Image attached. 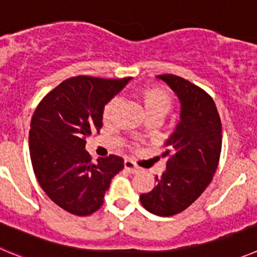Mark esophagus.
<instances>
[{
  "label": "esophagus",
  "mask_w": 257,
  "mask_h": 257,
  "mask_svg": "<svg viewBox=\"0 0 257 257\" xmlns=\"http://www.w3.org/2000/svg\"><path fill=\"white\" fill-rule=\"evenodd\" d=\"M124 169H125L126 172L131 173V174H136V173H138L141 170L140 166H137L136 164L133 163V161H131V160L124 161Z\"/></svg>",
  "instance_id": "obj_1"
}]
</instances>
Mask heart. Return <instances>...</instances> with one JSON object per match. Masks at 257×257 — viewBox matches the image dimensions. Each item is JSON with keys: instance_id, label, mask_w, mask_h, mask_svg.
<instances>
[{"instance_id": "heart-1", "label": "heart", "mask_w": 257, "mask_h": 257, "mask_svg": "<svg viewBox=\"0 0 257 257\" xmlns=\"http://www.w3.org/2000/svg\"><path fill=\"white\" fill-rule=\"evenodd\" d=\"M138 101L141 102L143 111H145L146 116L150 115H160V116H165L169 112V110L172 108V98L169 97V94L165 91L156 87H146L142 88L137 94ZM117 101L111 100L107 102L102 112V117L105 121L112 117L115 108H116Z\"/></svg>"}]
</instances>
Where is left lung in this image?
<instances>
[{
    "mask_svg": "<svg viewBox=\"0 0 257 257\" xmlns=\"http://www.w3.org/2000/svg\"><path fill=\"white\" fill-rule=\"evenodd\" d=\"M157 78L180 101V120L166 140V170L141 203L159 216H172L195 202L211 182L221 152V121L214 100L193 83L163 74Z\"/></svg>",
    "mask_w": 257,
    "mask_h": 257,
    "instance_id": "obj_1",
    "label": "left lung"
}]
</instances>
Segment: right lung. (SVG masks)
<instances>
[{
  "instance_id": "obj_1",
  "label": "right lung",
  "mask_w": 257,
  "mask_h": 257,
  "mask_svg": "<svg viewBox=\"0 0 257 257\" xmlns=\"http://www.w3.org/2000/svg\"><path fill=\"white\" fill-rule=\"evenodd\" d=\"M132 78H69L43 97L29 131L34 174L46 195L61 209L87 216L102 206L111 179L124 168L110 155L92 163L85 138L102 126L105 105Z\"/></svg>"
}]
</instances>
